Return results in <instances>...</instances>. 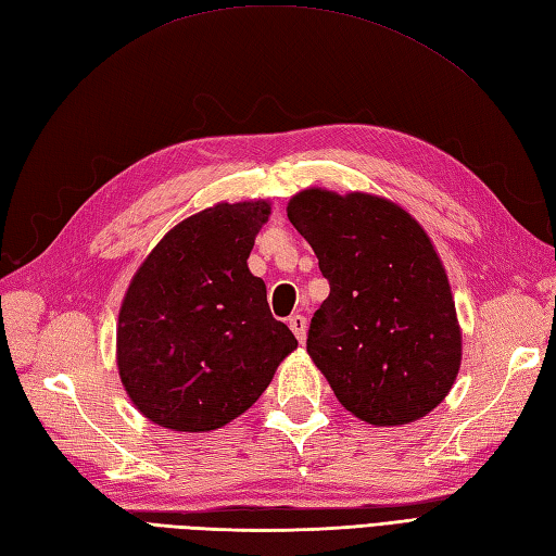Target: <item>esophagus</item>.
I'll return each mask as SVG.
<instances>
[{"instance_id":"esophagus-1","label":"esophagus","mask_w":556,"mask_h":556,"mask_svg":"<svg viewBox=\"0 0 556 556\" xmlns=\"http://www.w3.org/2000/svg\"><path fill=\"white\" fill-rule=\"evenodd\" d=\"M289 327L291 331L295 333V339H299L301 343H305V337H307V319L303 315H291L289 317Z\"/></svg>"}]
</instances>
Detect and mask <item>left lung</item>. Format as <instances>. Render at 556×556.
<instances>
[{
	"label": "left lung",
	"mask_w": 556,
	"mask_h": 556,
	"mask_svg": "<svg viewBox=\"0 0 556 556\" xmlns=\"http://www.w3.org/2000/svg\"><path fill=\"white\" fill-rule=\"evenodd\" d=\"M287 215L329 279L307 353L333 395L374 426L429 415L462 365L455 299L429 235L397 203L365 191L309 187Z\"/></svg>",
	"instance_id": "obj_1"
}]
</instances>
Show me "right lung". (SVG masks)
<instances>
[{"instance_id": "right-lung-1", "label": "right lung", "mask_w": 556, "mask_h": 556, "mask_svg": "<svg viewBox=\"0 0 556 556\" xmlns=\"http://www.w3.org/2000/svg\"><path fill=\"white\" fill-rule=\"evenodd\" d=\"M269 213V201H239L182 219L125 291L115 363L132 405L163 429L205 433L237 419L299 348L247 263Z\"/></svg>"}]
</instances>
